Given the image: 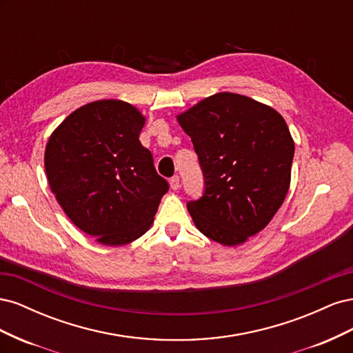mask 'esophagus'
I'll use <instances>...</instances> for the list:
<instances>
[{
  "label": "esophagus",
  "mask_w": 353,
  "mask_h": 353,
  "mask_svg": "<svg viewBox=\"0 0 353 353\" xmlns=\"http://www.w3.org/2000/svg\"><path fill=\"white\" fill-rule=\"evenodd\" d=\"M169 184H170V188L172 190H179V176L178 175H175V176H172L170 178V181H169Z\"/></svg>",
  "instance_id": "obj_1"
}]
</instances>
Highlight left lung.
I'll list each match as a JSON object with an SVG mask.
<instances>
[{
	"label": "left lung",
	"mask_w": 353,
	"mask_h": 353,
	"mask_svg": "<svg viewBox=\"0 0 353 353\" xmlns=\"http://www.w3.org/2000/svg\"><path fill=\"white\" fill-rule=\"evenodd\" d=\"M191 137L206 190L187 209L196 228L222 245L261 232L290 188L294 141L271 105L236 92H218L176 114Z\"/></svg>",
	"instance_id": "8db88e82"
}]
</instances>
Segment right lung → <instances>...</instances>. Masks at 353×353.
Here are the masks:
<instances>
[{"label":"right lung","instance_id":"right-lung-1","mask_svg":"<svg viewBox=\"0 0 353 353\" xmlns=\"http://www.w3.org/2000/svg\"><path fill=\"white\" fill-rule=\"evenodd\" d=\"M145 116L122 100H97L72 112L46 145L51 193L81 231L117 248L154 221L168 183L140 143Z\"/></svg>","mask_w":353,"mask_h":353}]
</instances>
